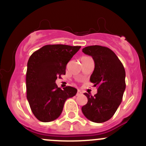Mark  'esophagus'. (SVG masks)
I'll return each instance as SVG.
<instances>
[{"instance_id": "obj_1", "label": "esophagus", "mask_w": 146, "mask_h": 146, "mask_svg": "<svg viewBox=\"0 0 146 146\" xmlns=\"http://www.w3.org/2000/svg\"><path fill=\"white\" fill-rule=\"evenodd\" d=\"M82 94V92L80 90H78V92H77V94H76V95H81Z\"/></svg>"}]
</instances>
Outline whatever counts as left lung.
<instances>
[{
	"instance_id": "1",
	"label": "left lung",
	"mask_w": 146,
	"mask_h": 146,
	"mask_svg": "<svg viewBox=\"0 0 146 146\" xmlns=\"http://www.w3.org/2000/svg\"><path fill=\"white\" fill-rule=\"evenodd\" d=\"M82 52L91 56L95 62L90 80L98 86V93L94 96L84 94L88 103L82 106V111L91 121L102 123L113 117L121 102L126 88L125 69L114 51L107 47L89 46L82 48Z\"/></svg>"
}]
</instances>
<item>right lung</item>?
Returning <instances> with one entry per match:
<instances>
[{
  "mask_svg": "<svg viewBox=\"0 0 146 146\" xmlns=\"http://www.w3.org/2000/svg\"><path fill=\"white\" fill-rule=\"evenodd\" d=\"M80 47L46 45L29 57L26 73L27 98L32 113L40 121L56 119L66 100L77 93V89L73 87L64 90L58 88L56 80L66 74V65Z\"/></svg>",
  "mask_w": 146,
  "mask_h": 146,
  "instance_id": "right-lung-1",
  "label": "right lung"
}]
</instances>
